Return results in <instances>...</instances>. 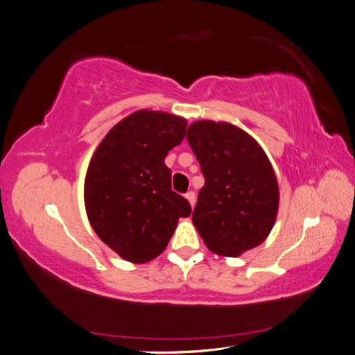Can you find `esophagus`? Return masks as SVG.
<instances>
[{
    "mask_svg": "<svg viewBox=\"0 0 355 355\" xmlns=\"http://www.w3.org/2000/svg\"><path fill=\"white\" fill-rule=\"evenodd\" d=\"M185 198L188 200V203L191 205V207H194V203H196V194L193 191H189L185 194Z\"/></svg>",
    "mask_w": 355,
    "mask_h": 355,
    "instance_id": "34e87169",
    "label": "esophagus"
}]
</instances>
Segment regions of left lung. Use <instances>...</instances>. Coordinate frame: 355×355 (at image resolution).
Masks as SVG:
<instances>
[{"label": "left lung", "instance_id": "left-lung-1", "mask_svg": "<svg viewBox=\"0 0 355 355\" xmlns=\"http://www.w3.org/2000/svg\"><path fill=\"white\" fill-rule=\"evenodd\" d=\"M187 140L200 164L205 185L193 223L212 253L238 257L261 245L279 212V182L266 153L243 129L197 120Z\"/></svg>", "mask_w": 355, "mask_h": 355}]
</instances>
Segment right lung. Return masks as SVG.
I'll return each instance as SVG.
<instances>
[{
    "label": "right lung",
    "instance_id": "add662e5",
    "mask_svg": "<svg viewBox=\"0 0 355 355\" xmlns=\"http://www.w3.org/2000/svg\"><path fill=\"white\" fill-rule=\"evenodd\" d=\"M187 119L138 110L112 126L94 150L84 180L87 218L112 252L146 263L166 250L191 206L171 191L168 150L185 137Z\"/></svg>",
    "mask_w": 355,
    "mask_h": 355
}]
</instances>
